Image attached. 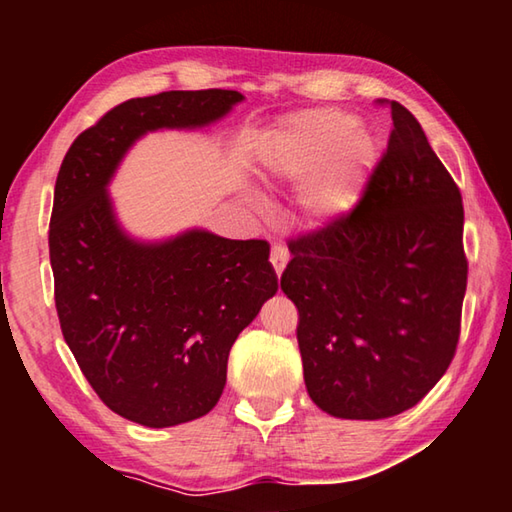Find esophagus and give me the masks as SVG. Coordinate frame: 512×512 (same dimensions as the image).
<instances>
[{
    "label": "esophagus",
    "instance_id": "1",
    "mask_svg": "<svg viewBox=\"0 0 512 512\" xmlns=\"http://www.w3.org/2000/svg\"><path fill=\"white\" fill-rule=\"evenodd\" d=\"M287 262H289V250L284 248V246H280V244H275V246L271 248V264H273V268H275L277 277L282 275V271H284V266H287Z\"/></svg>",
    "mask_w": 512,
    "mask_h": 512
}]
</instances>
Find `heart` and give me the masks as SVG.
<instances>
[{
	"mask_svg": "<svg viewBox=\"0 0 512 512\" xmlns=\"http://www.w3.org/2000/svg\"><path fill=\"white\" fill-rule=\"evenodd\" d=\"M372 144L339 110L300 112L277 135L271 167L277 178L309 183L323 168L309 194V207L323 216L348 210L359 194Z\"/></svg>",
	"mask_w": 512,
	"mask_h": 512,
	"instance_id": "obj_1",
	"label": "heart"
}]
</instances>
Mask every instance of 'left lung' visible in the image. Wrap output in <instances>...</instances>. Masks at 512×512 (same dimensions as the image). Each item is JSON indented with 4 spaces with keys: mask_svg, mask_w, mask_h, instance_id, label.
Returning a JSON list of instances; mask_svg holds the SVG:
<instances>
[{
    "mask_svg": "<svg viewBox=\"0 0 512 512\" xmlns=\"http://www.w3.org/2000/svg\"><path fill=\"white\" fill-rule=\"evenodd\" d=\"M352 210L289 239L280 287L298 309L307 393L345 420H381L452 363L467 287L463 198L402 103Z\"/></svg>",
    "mask_w": 512,
    "mask_h": 512,
    "instance_id": "8db88e82",
    "label": "left lung"
}]
</instances>
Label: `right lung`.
<instances>
[{
    "mask_svg": "<svg viewBox=\"0 0 512 512\" xmlns=\"http://www.w3.org/2000/svg\"><path fill=\"white\" fill-rule=\"evenodd\" d=\"M244 99L237 90H173L128 99L76 137L60 164L49 259L60 329L99 400L144 427L203 418L223 393L241 329L275 296L264 239L194 230L135 244L106 194L137 137L205 126Z\"/></svg>",
    "mask_w": 512,
    "mask_h": 512,
    "instance_id": "right-lung-1",
    "label": "right lung"
}]
</instances>
